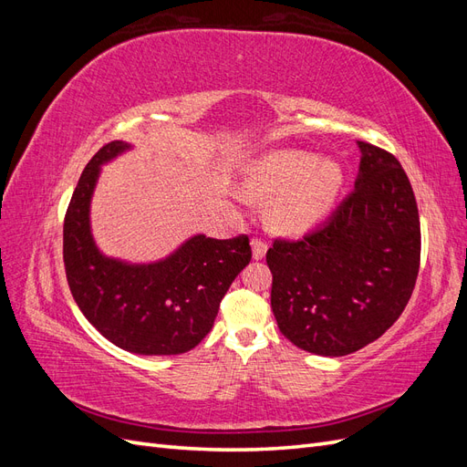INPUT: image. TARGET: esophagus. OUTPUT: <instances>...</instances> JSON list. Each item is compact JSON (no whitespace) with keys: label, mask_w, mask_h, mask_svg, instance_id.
I'll use <instances>...</instances> for the list:
<instances>
[{"label":"esophagus","mask_w":467,"mask_h":467,"mask_svg":"<svg viewBox=\"0 0 467 467\" xmlns=\"http://www.w3.org/2000/svg\"><path fill=\"white\" fill-rule=\"evenodd\" d=\"M251 249H253V259L261 261L265 257V253H266V244L259 237H253L251 239Z\"/></svg>","instance_id":"1"}]
</instances>
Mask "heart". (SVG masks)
<instances>
[{"mask_svg":"<svg viewBox=\"0 0 467 467\" xmlns=\"http://www.w3.org/2000/svg\"><path fill=\"white\" fill-rule=\"evenodd\" d=\"M345 171L333 158L304 150H273L249 161L239 194L251 202H271L268 225L278 234L302 235L317 225L337 202Z\"/></svg>","mask_w":467,"mask_h":467,"instance_id":"heart-1","label":"heart"}]
</instances>
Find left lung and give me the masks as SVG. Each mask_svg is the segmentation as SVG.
Wrapping results in <instances>:
<instances>
[{"label":"left lung","mask_w":467,"mask_h":467,"mask_svg":"<svg viewBox=\"0 0 467 467\" xmlns=\"http://www.w3.org/2000/svg\"><path fill=\"white\" fill-rule=\"evenodd\" d=\"M352 191L321 228L266 251L278 329L319 357H345L398 321L419 273L417 201L401 163L357 142Z\"/></svg>","instance_id":"left-lung-1"}]
</instances>
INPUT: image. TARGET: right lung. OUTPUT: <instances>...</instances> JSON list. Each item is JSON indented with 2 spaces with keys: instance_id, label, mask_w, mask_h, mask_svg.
<instances>
[{
  "instance_id": "obj_1",
  "label": "right lung",
  "mask_w": 467,
  "mask_h": 467,
  "mask_svg": "<svg viewBox=\"0 0 467 467\" xmlns=\"http://www.w3.org/2000/svg\"><path fill=\"white\" fill-rule=\"evenodd\" d=\"M132 148L117 140L83 169L64 220L67 285L83 316L112 345L144 357L182 355L210 333L225 292L249 265V237L194 234L150 263L105 255L91 230L93 192L103 165Z\"/></svg>"
}]
</instances>
